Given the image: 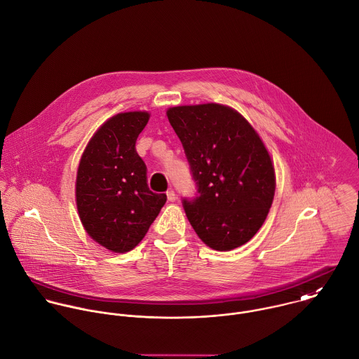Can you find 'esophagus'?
<instances>
[{"mask_svg": "<svg viewBox=\"0 0 359 359\" xmlns=\"http://www.w3.org/2000/svg\"><path fill=\"white\" fill-rule=\"evenodd\" d=\"M167 199H168L170 202H175V199H177V195H175V192H174L172 189L167 191Z\"/></svg>", "mask_w": 359, "mask_h": 359, "instance_id": "obj_1", "label": "esophagus"}]
</instances>
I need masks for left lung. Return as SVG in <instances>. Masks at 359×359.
I'll return each mask as SVG.
<instances>
[{
  "instance_id": "8db88e82",
  "label": "left lung",
  "mask_w": 359,
  "mask_h": 359,
  "mask_svg": "<svg viewBox=\"0 0 359 359\" xmlns=\"http://www.w3.org/2000/svg\"><path fill=\"white\" fill-rule=\"evenodd\" d=\"M167 117L196 182V195L182 198L195 233L216 250L246 243L264 223L276 189L262 139L241 114L222 104L172 107Z\"/></svg>"
}]
</instances>
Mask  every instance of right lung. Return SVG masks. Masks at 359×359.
<instances>
[{
    "instance_id": "1",
    "label": "right lung",
    "mask_w": 359,
    "mask_h": 359,
    "mask_svg": "<svg viewBox=\"0 0 359 359\" xmlns=\"http://www.w3.org/2000/svg\"><path fill=\"white\" fill-rule=\"evenodd\" d=\"M149 121L144 111L121 113L104 122L86 146L76 177V206L86 233L102 246L133 249L164 206L165 194L147 185L136 139Z\"/></svg>"
}]
</instances>
